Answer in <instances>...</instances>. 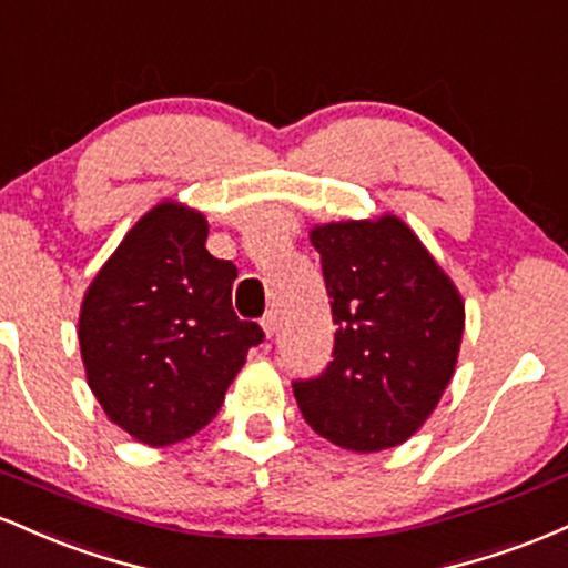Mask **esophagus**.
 <instances>
[{
	"label": "esophagus",
	"mask_w": 568,
	"mask_h": 568,
	"mask_svg": "<svg viewBox=\"0 0 568 568\" xmlns=\"http://www.w3.org/2000/svg\"><path fill=\"white\" fill-rule=\"evenodd\" d=\"M262 328H264L266 336L275 334V331H277V315H275V312H266V315L262 317Z\"/></svg>",
	"instance_id": "1"
}]
</instances>
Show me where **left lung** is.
Returning a JSON list of instances; mask_svg holds the SVG:
<instances>
[{"label":"left lung","instance_id":"obj_1","mask_svg":"<svg viewBox=\"0 0 568 568\" xmlns=\"http://www.w3.org/2000/svg\"><path fill=\"white\" fill-rule=\"evenodd\" d=\"M338 325L334 361L293 382L306 425L349 452L416 433L452 382L465 302L406 221L393 213L310 232Z\"/></svg>","mask_w":568,"mask_h":568}]
</instances>
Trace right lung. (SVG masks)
Here are the masks:
<instances>
[{
  "mask_svg": "<svg viewBox=\"0 0 568 568\" xmlns=\"http://www.w3.org/2000/svg\"><path fill=\"white\" fill-rule=\"evenodd\" d=\"M200 211L165 200L135 221L80 310V349L95 400L146 446L200 433L262 344L232 310L237 266L207 253Z\"/></svg>",
  "mask_w": 568,
  "mask_h": 568,
  "instance_id": "add662e5",
  "label": "right lung"
}]
</instances>
